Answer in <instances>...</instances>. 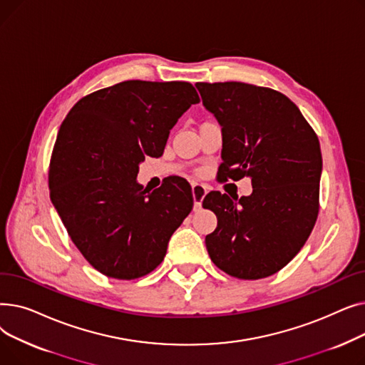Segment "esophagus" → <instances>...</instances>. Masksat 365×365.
I'll return each instance as SVG.
<instances>
[{
    "label": "esophagus",
    "mask_w": 365,
    "mask_h": 365,
    "mask_svg": "<svg viewBox=\"0 0 365 365\" xmlns=\"http://www.w3.org/2000/svg\"><path fill=\"white\" fill-rule=\"evenodd\" d=\"M207 194V189L202 183H194L192 185V197H194V210L197 212V210L201 208V204H202V200Z\"/></svg>",
    "instance_id": "obj_1"
}]
</instances>
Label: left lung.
<instances>
[{"label": "left lung", "mask_w": 365, "mask_h": 365, "mask_svg": "<svg viewBox=\"0 0 365 365\" xmlns=\"http://www.w3.org/2000/svg\"><path fill=\"white\" fill-rule=\"evenodd\" d=\"M223 133V180L250 178L253 192L217 190L202 205L217 216L205 237L213 263L240 279L277 274L304 245L319 210L322 157L318 136L282 93L245 83H197Z\"/></svg>", "instance_id": "8db88e82"}]
</instances>
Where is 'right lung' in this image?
<instances>
[{
    "mask_svg": "<svg viewBox=\"0 0 365 365\" xmlns=\"http://www.w3.org/2000/svg\"><path fill=\"white\" fill-rule=\"evenodd\" d=\"M198 102L190 83L130 80L86 96L66 115L50 160V198L101 274L136 279L164 260L192 192L185 183L149 192L136 180L139 164L163 155L170 130Z\"/></svg>",
    "mask_w": 365,
    "mask_h": 365,
    "instance_id": "obj_1",
    "label": "right lung"
}]
</instances>
